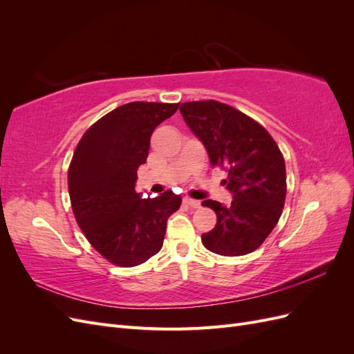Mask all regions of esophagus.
Returning <instances> with one entry per match:
<instances>
[{"mask_svg": "<svg viewBox=\"0 0 354 354\" xmlns=\"http://www.w3.org/2000/svg\"><path fill=\"white\" fill-rule=\"evenodd\" d=\"M185 203L192 208H198L201 205V201H196V199H192V198H185Z\"/></svg>", "mask_w": 354, "mask_h": 354, "instance_id": "34e87169", "label": "esophagus"}]
</instances>
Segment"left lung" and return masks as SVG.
Returning a JSON list of instances; mask_svg holds the SVG:
<instances>
[{"label":"left lung","mask_w":354,"mask_h":354,"mask_svg":"<svg viewBox=\"0 0 354 354\" xmlns=\"http://www.w3.org/2000/svg\"><path fill=\"white\" fill-rule=\"evenodd\" d=\"M183 120L203 147L212 167L227 169L224 180L230 205L207 199L217 224L202 234L205 248L226 257L250 254L279 221L286 196L285 160L266 128L250 116L216 100L180 104Z\"/></svg>","instance_id":"8db88e82"}]
</instances>
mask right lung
Here are the masks:
<instances>
[{"instance_id": "obj_1", "label": "right lung", "mask_w": 354, "mask_h": 354, "mask_svg": "<svg viewBox=\"0 0 354 354\" xmlns=\"http://www.w3.org/2000/svg\"><path fill=\"white\" fill-rule=\"evenodd\" d=\"M177 109L178 103L122 104L93 124L73 152L68 187L75 218L116 266L134 267L159 252L167 220L181 205L173 190L143 198L134 189L153 130Z\"/></svg>"}]
</instances>
